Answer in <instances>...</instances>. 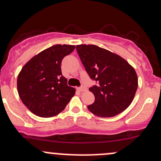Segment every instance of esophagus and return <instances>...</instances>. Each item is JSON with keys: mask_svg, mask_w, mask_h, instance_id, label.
I'll return each instance as SVG.
<instances>
[{"mask_svg": "<svg viewBox=\"0 0 161 161\" xmlns=\"http://www.w3.org/2000/svg\"><path fill=\"white\" fill-rule=\"evenodd\" d=\"M78 90H79V92H85V91H86V90H87V88H86L85 86H82L81 87L78 88Z\"/></svg>", "mask_w": 161, "mask_h": 161, "instance_id": "34e87169", "label": "esophagus"}]
</instances>
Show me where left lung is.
Masks as SVG:
<instances>
[{"label":"left lung","instance_id":"1","mask_svg":"<svg viewBox=\"0 0 161 161\" xmlns=\"http://www.w3.org/2000/svg\"><path fill=\"white\" fill-rule=\"evenodd\" d=\"M76 50L90 79L97 85L89 88L95 102L88 106L102 118L115 116L131 103L137 89L135 69L117 54L95 45L76 46Z\"/></svg>","mask_w":161,"mask_h":161}]
</instances>
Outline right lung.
<instances>
[{
    "mask_svg": "<svg viewBox=\"0 0 161 161\" xmlns=\"http://www.w3.org/2000/svg\"><path fill=\"white\" fill-rule=\"evenodd\" d=\"M72 45H54L33 56L17 77V91L23 103L39 117L60 113L75 95L62 75L63 58L75 49Z\"/></svg>",
    "mask_w": 161,
    "mask_h": 161,
    "instance_id": "right-lung-1",
    "label": "right lung"
}]
</instances>
